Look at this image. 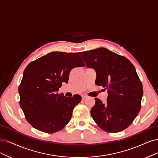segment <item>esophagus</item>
Masks as SVG:
<instances>
[{
    "instance_id": "34e87169",
    "label": "esophagus",
    "mask_w": 158,
    "mask_h": 158,
    "mask_svg": "<svg viewBox=\"0 0 158 158\" xmlns=\"http://www.w3.org/2000/svg\"><path fill=\"white\" fill-rule=\"evenodd\" d=\"M87 97L86 96H82V100H86V98Z\"/></svg>"
}]
</instances>
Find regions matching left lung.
<instances>
[{
    "label": "left lung",
    "mask_w": 158,
    "mask_h": 158,
    "mask_svg": "<svg viewBox=\"0 0 158 158\" xmlns=\"http://www.w3.org/2000/svg\"><path fill=\"white\" fill-rule=\"evenodd\" d=\"M87 68L96 73V85L108 89L107 102L95 98L92 118L104 131H123L141 109L143 85L135 68L127 58L103 48L79 52Z\"/></svg>",
    "instance_id": "8db88e82"
}]
</instances>
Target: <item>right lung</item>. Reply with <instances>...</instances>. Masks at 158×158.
I'll list each match as a JSON object with an SVG mask.
<instances>
[{
    "label": "right lung",
    "mask_w": 158,
    "mask_h": 158,
    "mask_svg": "<svg viewBox=\"0 0 158 158\" xmlns=\"http://www.w3.org/2000/svg\"><path fill=\"white\" fill-rule=\"evenodd\" d=\"M77 52H51L31 62L23 72L19 86V104L25 118L36 130L52 133L61 130L81 102L78 94L64 96L58 91L68 83L73 68L85 66Z\"/></svg>",
    "instance_id": "add662e5"
}]
</instances>
